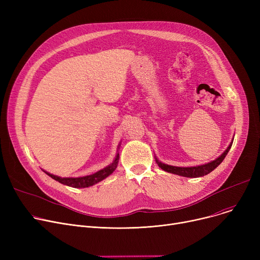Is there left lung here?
<instances>
[{
  "mask_svg": "<svg viewBox=\"0 0 260 260\" xmlns=\"http://www.w3.org/2000/svg\"><path fill=\"white\" fill-rule=\"evenodd\" d=\"M233 144L232 142L229 147L225 149L224 153L220 156L218 157L216 160L207 163V165H203V166H199V167H192V168H178V167H172V166H168L165 165V163H161L160 161L157 160L156 158V162L158 163L159 168H161L163 171L169 172V173H173L176 175H179V176H183V177H188V178H197V177H202V176H206L209 173H211L212 171H214L218 166L220 165V163L223 161V159L225 158V156L228 155L230 148Z\"/></svg>",
  "mask_w": 260,
  "mask_h": 260,
  "instance_id": "left-lung-1",
  "label": "left lung"
}]
</instances>
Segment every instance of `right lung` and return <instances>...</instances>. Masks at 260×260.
<instances>
[{
  "mask_svg": "<svg viewBox=\"0 0 260 260\" xmlns=\"http://www.w3.org/2000/svg\"><path fill=\"white\" fill-rule=\"evenodd\" d=\"M119 162V154H117L114 162L112 163L111 166L106 167L105 169L94 173L92 175L89 176H84V177H79V178H61V177L54 176L52 174H49L47 172H45L48 176H50L52 179H54L56 181H59L62 184L72 186V187H88L91 186L95 183H98L99 181L105 179L106 177H108L111 174H113V172L116 170L117 166Z\"/></svg>",
  "mask_w": 260,
  "mask_h": 260,
  "instance_id": "obj_1",
  "label": "right lung"
}]
</instances>
